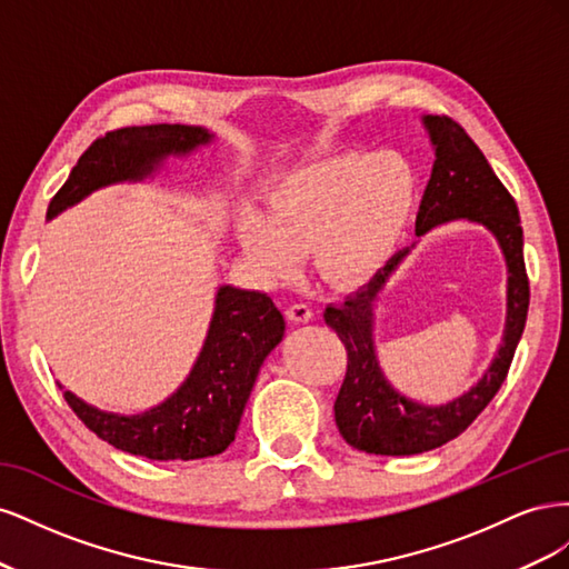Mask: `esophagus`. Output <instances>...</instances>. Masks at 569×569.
I'll use <instances>...</instances> for the list:
<instances>
[{"label":"esophagus","instance_id":"obj_1","mask_svg":"<svg viewBox=\"0 0 569 569\" xmlns=\"http://www.w3.org/2000/svg\"><path fill=\"white\" fill-rule=\"evenodd\" d=\"M287 318L295 320V322H308L313 318V311H311V306H308V303H291L287 308Z\"/></svg>","mask_w":569,"mask_h":569}]
</instances>
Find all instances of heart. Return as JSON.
<instances>
[{"label":"heart","instance_id":"heart-1","mask_svg":"<svg viewBox=\"0 0 569 569\" xmlns=\"http://www.w3.org/2000/svg\"><path fill=\"white\" fill-rule=\"evenodd\" d=\"M418 209V173L399 151H347L289 170L266 192L263 213L244 209L239 242L270 278L308 251L325 282L351 287L380 270Z\"/></svg>","mask_w":569,"mask_h":569}]
</instances>
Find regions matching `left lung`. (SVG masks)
<instances>
[{
  "mask_svg": "<svg viewBox=\"0 0 569 569\" xmlns=\"http://www.w3.org/2000/svg\"><path fill=\"white\" fill-rule=\"evenodd\" d=\"M422 123L435 144L437 159L420 201L416 234L422 237L441 222L465 218L485 226L498 239L508 266L506 330L489 370L470 391L443 406H425L406 399L389 385L377 363L372 339V306L410 249L396 253L347 301L327 306L322 318L347 347V375L335 401L339 435L353 449L375 456H416L439 449L462 435L506 382L529 308L518 203L496 178L481 149L453 118L425 116Z\"/></svg>",
  "mask_w": 569,
  "mask_h": 569,
  "instance_id": "obj_1",
  "label": "left lung"
}]
</instances>
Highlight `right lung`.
Segmentation results:
<instances>
[{
  "instance_id": "obj_1",
  "label": "right lung",
  "mask_w": 569,
  "mask_h": 569,
  "mask_svg": "<svg viewBox=\"0 0 569 569\" xmlns=\"http://www.w3.org/2000/svg\"><path fill=\"white\" fill-rule=\"evenodd\" d=\"M213 134L192 126H137L107 132L88 147L71 176L49 201L59 216L99 187L149 178L163 159L184 157ZM284 335L280 308L263 291L222 284L197 363L182 387L140 416L97 410L63 391L84 427L116 449L149 460H197L218 456L234 441L249 393L266 356Z\"/></svg>"
}]
</instances>
